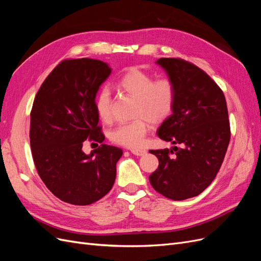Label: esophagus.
<instances>
[{
    "label": "esophagus",
    "instance_id": "obj_1",
    "mask_svg": "<svg viewBox=\"0 0 261 261\" xmlns=\"http://www.w3.org/2000/svg\"><path fill=\"white\" fill-rule=\"evenodd\" d=\"M130 152L133 153V154H135V155H144V154H146V150H144V149H132L130 150Z\"/></svg>",
    "mask_w": 261,
    "mask_h": 261
}]
</instances>
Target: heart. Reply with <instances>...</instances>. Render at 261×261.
I'll return each mask as SVG.
<instances>
[{"instance_id":"obj_1","label":"heart","mask_w":261,"mask_h":261,"mask_svg":"<svg viewBox=\"0 0 261 261\" xmlns=\"http://www.w3.org/2000/svg\"><path fill=\"white\" fill-rule=\"evenodd\" d=\"M125 92L137 99L135 116L137 120L120 124L110 133L113 143L127 148H139L144 144L149 130L150 122L159 123L167 118L174 106V86L169 78H154L143 70L133 68L128 70L117 83ZM94 108L102 122H110L112 118L111 91L103 87L94 99ZM146 117L145 119L143 117Z\"/></svg>"}]
</instances>
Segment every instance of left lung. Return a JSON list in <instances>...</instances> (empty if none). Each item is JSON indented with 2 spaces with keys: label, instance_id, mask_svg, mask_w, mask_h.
<instances>
[{
  "label": "left lung",
  "instance_id": "1",
  "mask_svg": "<svg viewBox=\"0 0 261 261\" xmlns=\"http://www.w3.org/2000/svg\"><path fill=\"white\" fill-rule=\"evenodd\" d=\"M155 63L175 91L172 114L158 128V136L181 148L150 150L159 167L149 180L158 193L184 200L202 193L223 162L231 136L226 101L219 86L192 63L168 58Z\"/></svg>",
  "mask_w": 261,
  "mask_h": 261
}]
</instances>
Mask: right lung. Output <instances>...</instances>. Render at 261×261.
<instances>
[{"label":"right lung","instance_id":"1","mask_svg":"<svg viewBox=\"0 0 261 261\" xmlns=\"http://www.w3.org/2000/svg\"><path fill=\"white\" fill-rule=\"evenodd\" d=\"M112 68L93 59L63 61L37 92L30 117L34 162L49 191L59 199L86 206L106 196L114 184L122 149L106 144L89 155V138L103 143L94 99Z\"/></svg>","mask_w":261,"mask_h":261}]
</instances>
